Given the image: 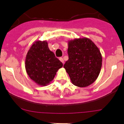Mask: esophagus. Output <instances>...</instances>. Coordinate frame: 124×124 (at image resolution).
Here are the masks:
<instances>
[{
  "instance_id": "34e87169",
  "label": "esophagus",
  "mask_w": 124,
  "mask_h": 124,
  "mask_svg": "<svg viewBox=\"0 0 124 124\" xmlns=\"http://www.w3.org/2000/svg\"><path fill=\"white\" fill-rule=\"evenodd\" d=\"M59 60L61 61V62H62V63H63V64L64 63V61H63V59L62 58V57H60Z\"/></svg>"
}]
</instances>
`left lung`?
I'll return each mask as SVG.
<instances>
[{
  "label": "left lung",
  "mask_w": 124,
  "mask_h": 124,
  "mask_svg": "<svg viewBox=\"0 0 124 124\" xmlns=\"http://www.w3.org/2000/svg\"><path fill=\"white\" fill-rule=\"evenodd\" d=\"M68 60L63 67L74 85L87 87L97 80L102 66V56L95 44L87 38L68 41Z\"/></svg>",
  "instance_id": "8db88e82"
}]
</instances>
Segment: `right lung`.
Masks as SVG:
<instances>
[{
    "label": "right lung",
    "instance_id": "1",
    "mask_svg": "<svg viewBox=\"0 0 124 124\" xmlns=\"http://www.w3.org/2000/svg\"><path fill=\"white\" fill-rule=\"evenodd\" d=\"M62 66V62L50 50L46 41L33 42L26 55V71L29 77L38 85H48Z\"/></svg>",
    "mask_w": 124,
    "mask_h": 124
}]
</instances>
